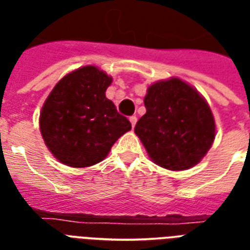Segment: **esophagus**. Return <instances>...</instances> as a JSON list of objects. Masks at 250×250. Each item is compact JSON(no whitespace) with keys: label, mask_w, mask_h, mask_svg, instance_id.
I'll list each match as a JSON object with an SVG mask.
<instances>
[{"label":"esophagus","mask_w":250,"mask_h":250,"mask_svg":"<svg viewBox=\"0 0 250 250\" xmlns=\"http://www.w3.org/2000/svg\"><path fill=\"white\" fill-rule=\"evenodd\" d=\"M129 122H131V125H132V128H133V127H135V125H136V122H137L136 115H132V117H129Z\"/></svg>","instance_id":"esophagus-1"}]
</instances>
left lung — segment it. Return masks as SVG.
Returning a JSON list of instances; mask_svg holds the SVG:
<instances>
[{
  "label": "left lung",
  "instance_id": "8db88e82",
  "mask_svg": "<svg viewBox=\"0 0 250 250\" xmlns=\"http://www.w3.org/2000/svg\"><path fill=\"white\" fill-rule=\"evenodd\" d=\"M146 113L135 133L150 160L172 171L196 166L215 139V121L209 104L196 88L179 78L148 86Z\"/></svg>",
  "mask_w": 250,
  "mask_h": 250
}]
</instances>
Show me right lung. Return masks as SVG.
Masks as SVG:
<instances>
[{
    "instance_id": "right-lung-1",
    "label": "right lung",
    "mask_w": 250,
    "mask_h": 250,
    "mask_svg": "<svg viewBox=\"0 0 250 250\" xmlns=\"http://www.w3.org/2000/svg\"><path fill=\"white\" fill-rule=\"evenodd\" d=\"M111 83V76L89 64L68 72L49 93L40 111V132L61 164L93 166L131 129L128 119L106 98Z\"/></svg>"
}]
</instances>
